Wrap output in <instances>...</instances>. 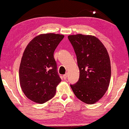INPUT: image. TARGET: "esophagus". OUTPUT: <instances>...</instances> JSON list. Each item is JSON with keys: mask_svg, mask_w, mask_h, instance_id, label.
Listing matches in <instances>:
<instances>
[{"mask_svg": "<svg viewBox=\"0 0 129 129\" xmlns=\"http://www.w3.org/2000/svg\"><path fill=\"white\" fill-rule=\"evenodd\" d=\"M67 76H68V74L67 73H66V74H65V75H63V79H66L67 78Z\"/></svg>", "mask_w": 129, "mask_h": 129, "instance_id": "esophagus-1", "label": "esophagus"}]
</instances>
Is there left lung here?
<instances>
[{
    "instance_id": "left-lung-1",
    "label": "left lung",
    "mask_w": 129,
    "mask_h": 129,
    "mask_svg": "<svg viewBox=\"0 0 129 129\" xmlns=\"http://www.w3.org/2000/svg\"><path fill=\"white\" fill-rule=\"evenodd\" d=\"M73 47L79 69V78L71 84L75 96L92 104L104 95L111 78L109 54L103 43L96 37L78 34L68 36Z\"/></svg>"
}]
</instances>
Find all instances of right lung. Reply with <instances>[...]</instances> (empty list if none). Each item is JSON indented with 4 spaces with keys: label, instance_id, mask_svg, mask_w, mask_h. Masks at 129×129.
<instances>
[{
    "label": "right lung",
    "instance_id": "obj_1",
    "mask_svg": "<svg viewBox=\"0 0 129 129\" xmlns=\"http://www.w3.org/2000/svg\"><path fill=\"white\" fill-rule=\"evenodd\" d=\"M64 36L54 33L35 37L26 46L19 67L22 90L28 98L43 104L56 94L61 81L54 51Z\"/></svg>",
    "mask_w": 129,
    "mask_h": 129
}]
</instances>
